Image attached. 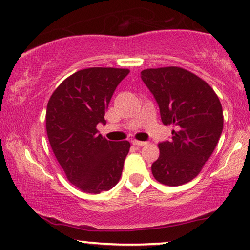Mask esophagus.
Here are the masks:
<instances>
[{
	"instance_id": "1",
	"label": "esophagus",
	"mask_w": 250,
	"mask_h": 250,
	"mask_svg": "<svg viewBox=\"0 0 250 250\" xmlns=\"http://www.w3.org/2000/svg\"><path fill=\"white\" fill-rule=\"evenodd\" d=\"M132 145H134V146H139V147H142V146H146V145H147V142H145V141H138V140H133V141H132Z\"/></svg>"
}]
</instances>
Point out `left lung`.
<instances>
[{
    "mask_svg": "<svg viewBox=\"0 0 250 250\" xmlns=\"http://www.w3.org/2000/svg\"><path fill=\"white\" fill-rule=\"evenodd\" d=\"M141 79L158 103L172 140L158 144L151 165L158 183L180 186L194 179L215 150L223 131V108L209 83L179 66L146 69Z\"/></svg>",
    "mask_w": 250,
    "mask_h": 250,
    "instance_id": "obj_1",
    "label": "left lung"
}]
</instances>
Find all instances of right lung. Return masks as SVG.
<instances>
[{"label": "right lung", "mask_w": 250, "mask_h": 250, "mask_svg": "<svg viewBox=\"0 0 250 250\" xmlns=\"http://www.w3.org/2000/svg\"><path fill=\"white\" fill-rule=\"evenodd\" d=\"M128 69L89 67L67 77L51 94L46 128L55 157L67 180L82 192L100 194L121 179L128 141H109L96 126Z\"/></svg>", "instance_id": "1"}]
</instances>
